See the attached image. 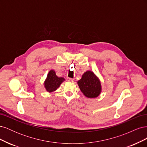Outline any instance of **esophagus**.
<instances>
[{
	"label": "esophagus",
	"instance_id": "esophagus-1",
	"mask_svg": "<svg viewBox=\"0 0 147 147\" xmlns=\"http://www.w3.org/2000/svg\"><path fill=\"white\" fill-rule=\"evenodd\" d=\"M68 81L70 82H73L74 81V80L72 79V78H68Z\"/></svg>",
	"mask_w": 147,
	"mask_h": 147
}]
</instances>
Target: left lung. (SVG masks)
<instances>
[{
	"mask_svg": "<svg viewBox=\"0 0 147 147\" xmlns=\"http://www.w3.org/2000/svg\"><path fill=\"white\" fill-rule=\"evenodd\" d=\"M77 84L83 95L88 98H96L102 92L100 80L91 70H87L84 72L81 79L77 82Z\"/></svg>",
	"mask_w": 147,
	"mask_h": 147,
	"instance_id": "8db88e82",
	"label": "left lung"
}]
</instances>
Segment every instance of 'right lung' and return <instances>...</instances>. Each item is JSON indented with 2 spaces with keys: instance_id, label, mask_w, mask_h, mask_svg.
<instances>
[{
  "instance_id": "obj_1",
  "label": "right lung",
  "mask_w": 147,
  "mask_h": 147,
  "mask_svg": "<svg viewBox=\"0 0 147 147\" xmlns=\"http://www.w3.org/2000/svg\"><path fill=\"white\" fill-rule=\"evenodd\" d=\"M65 81L63 77H58L56 75L55 70H50L47 75V77L44 82V87L48 92L55 91L58 88L61 84Z\"/></svg>"
}]
</instances>
